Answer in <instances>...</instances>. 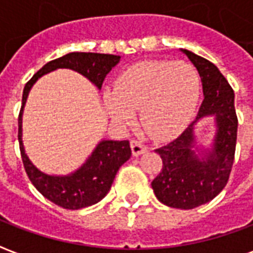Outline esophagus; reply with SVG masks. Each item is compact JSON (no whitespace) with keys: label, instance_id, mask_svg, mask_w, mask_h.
<instances>
[{"label":"esophagus","instance_id":"obj_1","mask_svg":"<svg viewBox=\"0 0 253 253\" xmlns=\"http://www.w3.org/2000/svg\"><path fill=\"white\" fill-rule=\"evenodd\" d=\"M130 145H131V150L134 156H139V154H142L143 152H146V146H145L142 142L137 141V139H132L131 142H130Z\"/></svg>","mask_w":253,"mask_h":253}]
</instances>
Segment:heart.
Segmentation results:
<instances>
[{"label":"heart","mask_w":253,"mask_h":253,"mask_svg":"<svg viewBox=\"0 0 253 253\" xmlns=\"http://www.w3.org/2000/svg\"><path fill=\"white\" fill-rule=\"evenodd\" d=\"M201 80L187 62L145 61L118 77L115 89L104 93L111 118L130 126L139 110V126L154 139H170L184 130L195 112Z\"/></svg>","instance_id":"heart-1"}]
</instances>
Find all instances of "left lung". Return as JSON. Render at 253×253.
Returning a JSON list of instances; mask_svg holds the SVG:
<instances>
[{
	"mask_svg": "<svg viewBox=\"0 0 253 253\" xmlns=\"http://www.w3.org/2000/svg\"><path fill=\"white\" fill-rule=\"evenodd\" d=\"M201 76L203 96L196 119L179 137L156 149L163 160V169L152 181V188L161 203L190 210L214 199L226 186L233 167L237 115L234 93L218 67L188 50H181ZM205 116H214L217 125L213 148L199 156L193 143V125Z\"/></svg>",
	"mask_w": 253,
	"mask_h": 253,
	"instance_id": "left-lung-1",
	"label": "left lung"
}]
</instances>
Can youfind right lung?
Here are the masks:
<instances>
[{
    "instance_id": "1",
    "label": "right lung",
    "mask_w": 253,
    "mask_h": 253,
    "mask_svg": "<svg viewBox=\"0 0 253 253\" xmlns=\"http://www.w3.org/2000/svg\"><path fill=\"white\" fill-rule=\"evenodd\" d=\"M119 55L97 52H69L50 61L34 74L23 90V104L19 114V143L21 160L31 183L42 195L67 210H78L100 202L110 191L116 172L131 156L128 141H101L86 163L67 176H50L43 173L27 157L21 141V115L32 85L39 78L55 69H72L90 80L101 89L105 76L119 62Z\"/></svg>"
}]
</instances>
